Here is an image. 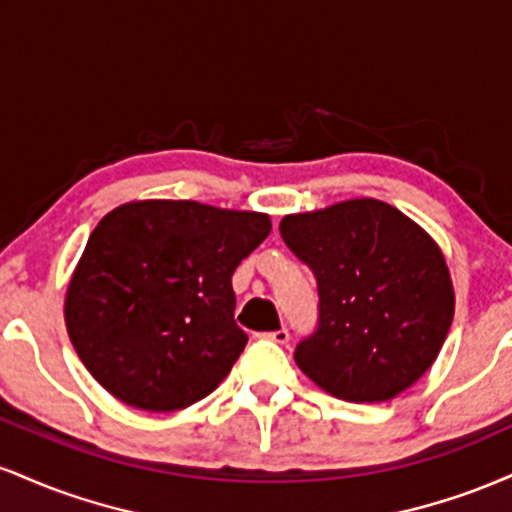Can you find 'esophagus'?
I'll return each instance as SVG.
<instances>
[{"label":"esophagus","mask_w":512,"mask_h":512,"mask_svg":"<svg viewBox=\"0 0 512 512\" xmlns=\"http://www.w3.org/2000/svg\"><path fill=\"white\" fill-rule=\"evenodd\" d=\"M264 337H267L269 342H274V344H286V342H289V330H284V327H281V330L264 334Z\"/></svg>","instance_id":"34e87169"}]
</instances>
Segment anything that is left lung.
Segmentation results:
<instances>
[{"instance_id":"obj_1","label":"left lung","mask_w":512,"mask_h":512,"mask_svg":"<svg viewBox=\"0 0 512 512\" xmlns=\"http://www.w3.org/2000/svg\"><path fill=\"white\" fill-rule=\"evenodd\" d=\"M284 243L313 269L317 332L296 346L298 368L346 402H387L440 354L455 315L443 250L380 199H346L289 214Z\"/></svg>"}]
</instances>
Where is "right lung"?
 <instances>
[{
  "instance_id": "obj_1",
  "label": "right lung",
  "mask_w": 512,
  "mask_h": 512,
  "mask_svg": "<svg viewBox=\"0 0 512 512\" xmlns=\"http://www.w3.org/2000/svg\"><path fill=\"white\" fill-rule=\"evenodd\" d=\"M272 231L260 211L142 199L105 214L64 298L69 339L110 395L146 411L214 392L248 344L231 276Z\"/></svg>"
}]
</instances>
